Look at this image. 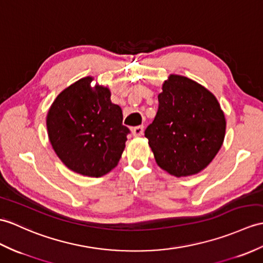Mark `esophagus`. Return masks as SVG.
<instances>
[{"mask_svg":"<svg viewBox=\"0 0 263 263\" xmlns=\"http://www.w3.org/2000/svg\"><path fill=\"white\" fill-rule=\"evenodd\" d=\"M132 134L134 137H140L143 134V125H139V126H134L132 127Z\"/></svg>","mask_w":263,"mask_h":263,"instance_id":"obj_1","label":"esophagus"}]
</instances>
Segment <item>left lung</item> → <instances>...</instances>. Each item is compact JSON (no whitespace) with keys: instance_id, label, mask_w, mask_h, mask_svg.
<instances>
[{"instance_id":"left-lung-1","label":"left lung","mask_w":263,"mask_h":263,"mask_svg":"<svg viewBox=\"0 0 263 263\" xmlns=\"http://www.w3.org/2000/svg\"><path fill=\"white\" fill-rule=\"evenodd\" d=\"M158 101L156 118L144 131L158 166L176 177L199 173L214 159L225 136L215 96L192 79L172 75Z\"/></svg>"}]
</instances>
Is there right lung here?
I'll return each instance as SVG.
<instances>
[{"label":"right lung","mask_w":263,"mask_h":263,"mask_svg":"<svg viewBox=\"0 0 263 263\" xmlns=\"http://www.w3.org/2000/svg\"><path fill=\"white\" fill-rule=\"evenodd\" d=\"M91 77L79 79L53 102L47 117L48 136L59 159L72 172L101 177L117 166L129 127L103 86L90 87Z\"/></svg>","instance_id":"add662e5"}]
</instances>
